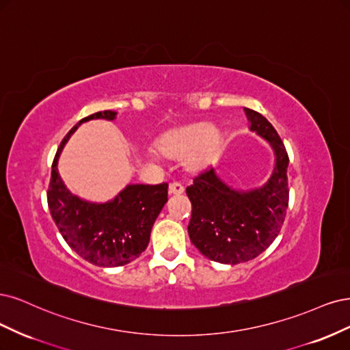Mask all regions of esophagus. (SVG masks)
Masks as SVG:
<instances>
[{
  "label": "esophagus",
  "mask_w": 350,
  "mask_h": 350,
  "mask_svg": "<svg viewBox=\"0 0 350 350\" xmlns=\"http://www.w3.org/2000/svg\"><path fill=\"white\" fill-rule=\"evenodd\" d=\"M185 191V187L180 185V183H172L170 186H168V193L170 195H182Z\"/></svg>",
  "instance_id": "34e87169"
}]
</instances>
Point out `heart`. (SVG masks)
Segmentation results:
<instances>
[{
  "mask_svg": "<svg viewBox=\"0 0 350 350\" xmlns=\"http://www.w3.org/2000/svg\"><path fill=\"white\" fill-rule=\"evenodd\" d=\"M221 132L206 123H191L168 131L157 142L159 152L170 160L186 157L185 167L191 173L202 172L215 159L221 148Z\"/></svg>",
  "mask_w": 350,
  "mask_h": 350,
  "instance_id": "1",
  "label": "heart"
}]
</instances>
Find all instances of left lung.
Returning a JSON list of instances; mask_svg holds the SVG:
<instances>
[{
  "label": "left lung",
  "instance_id": "left-lung-1",
  "mask_svg": "<svg viewBox=\"0 0 350 350\" xmlns=\"http://www.w3.org/2000/svg\"><path fill=\"white\" fill-rule=\"evenodd\" d=\"M250 131L275 151L270 178L258 189L235 190L212 167L200 172L186 187L191 202L189 237L196 249L213 262L237 265L253 260L278 237L286 217L289 157L284 142L263 115L247 109Z\"/></svg>",
  "mask_w": 350,
  "mask_h": 350
}]
</instances>
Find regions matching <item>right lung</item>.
<instances>
[{"label":"right lung","instance_id":"right-lung-1","mask_svg":"<svg viewBox=\"0 0 350 350\" xmlns=\"http://www.w3.org/2000/svg\"><path fill=\"white\" fill-rule=\"evenodd\" d=\"M116 119V111H97L66 133L52 163L48 206L64 240L88 263L100 267L128 265L146 249L152 225L167 202V183L129 185L106 204L72 195L58 173V159L66 141L84 122Z\"/></svg>","mask_w":350,"mask_h":350}]
</instances>
